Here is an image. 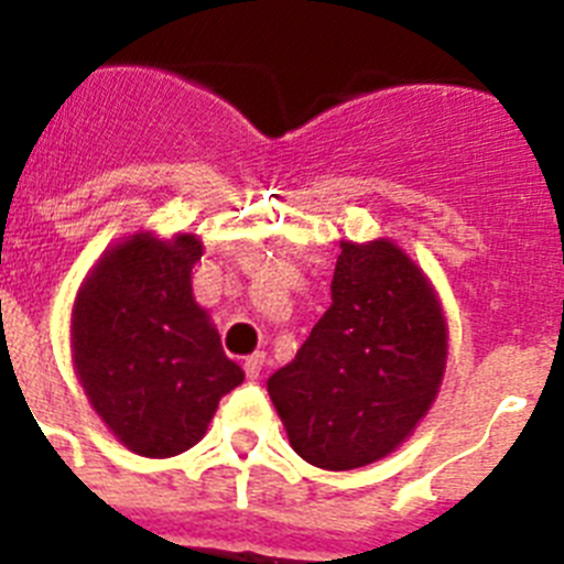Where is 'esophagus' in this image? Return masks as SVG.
Wrapping results in <instances>:
<instances>
[{
    "label": "esophagus",
    "instance_id": "34e87169",
    "mask_svg": "<svg viewBox=\"0 0 564 564\" xmlns=\"http://www.w3.org/2000/svg\"><path fill=\"white\" fill-rule=\"evenodd\" d=\"M262 367H265V356H262V352H253V356L246 358V376L251 378V381H257V378L262 376Z\"/></svg>",
    "mask_w": 564,
    "mask_h": 564
}]
</instances>
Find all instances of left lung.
<instances>
[{
  "instance_id": "1",
  "label": "left lung",
  "mask_w": 564,
  "mask_h": 564,
  "mask_svg": "<svg viewBox=\"0 0 564 564\" xmlns=\"http://www.w3.org/2000/svg\"><path fill=\"white\" fill-rule=\"evenodd\" d=\"M333 305L268 395L302 460L350 471L395 452L441 390L449 327L430 276L392 239H341Z\"/></svg>"
}]
</instances>
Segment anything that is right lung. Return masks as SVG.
Listing matches in <instances>:
<instances>
[{
	"label": "right lung",
	"instance_id": "obj_1",
	"mask_svg": "<svg viewBox=\"0 0 564 564\" xmlns=\"http://www.w3.org/2000/svg\"><path fill=\"white\" fill-rule=\"evenodd\" d=\"M197 234L138 231L89 268L69 313L78 383L104 426L141 457L200 443L217 403L246 381L194 302Z\"/></svg>",
	"mask_w": 564,
	"mask_h": 564
}]
</instances>
